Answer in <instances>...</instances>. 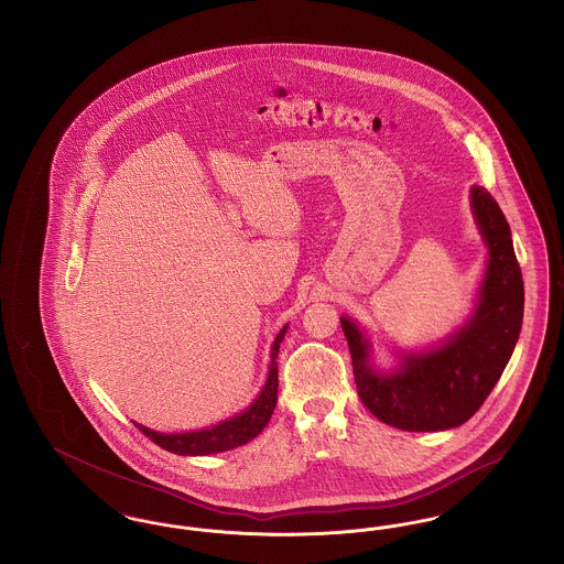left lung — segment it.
<instances>
[{
	"instance_id": "1",
	"label": "left lung",
	"mask_w": 564,
	"mask_h": 564,
	"mask_svg": "<svg viewBox=\"0 0 564 564\" xmlns=\"http://www.w3.org/2000/svg\"><path fill=\"white\" fill-rule=\"evenodd\" d=\"M469 196L488 260L467 322L435 347L402 350L398 366L384 372L376 370L368 334L340 317L361 402L398 430L444 431L469 421L503 375L520 336L524 283L510 224L488 189L474 186Z\"/></svg>"
}]
</instances>
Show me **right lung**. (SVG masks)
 <instances>
[{
    "instance_id": "right-lung-1",
    "label": "right lung",
    "mask_w": 564,
    "mask_h": 564,
    "mask_svg": "<svg viewBox=\"0 0 564 564\" xmlns=\"http://www.w3.org/2000/svg\"><path fill=\"white\" fill-rule=\"evenodd\" d=\"M288 325L276 334L272 349H270L269 376L264 387L260 389L258 398L249 403L242 412L217 423L214 427L198 431H184V433H161V431L148 430L139 423H134L143 435H148L154 444H159L164 451L173 455L203 456L226 453L232 448H239L242 444L251 442L256 435L269 425L270 416L276 405V387H279V368H276V355L279 347L285 338Z\"/></svg>"
}]
</instances>
